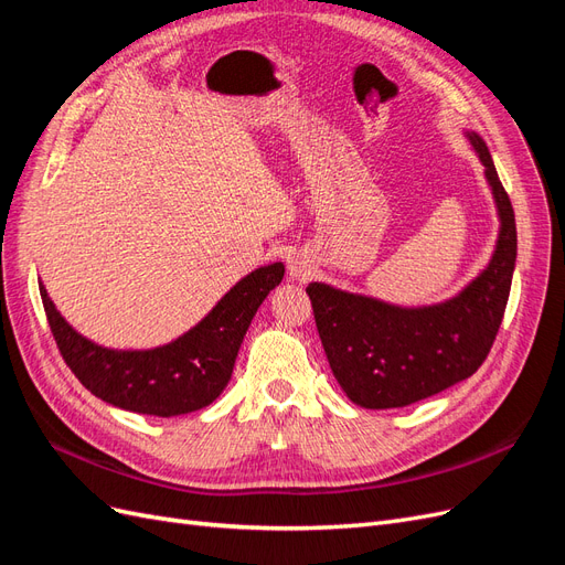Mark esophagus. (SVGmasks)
Instances as JSON below:
<instances>
[{"label":"esophagus","instance_id":"obj_1","mask_svg":"<svg viewBox=\"0 0 565 565\" xmlns=\"http://www.w3.org/2000/svg\"><path fill=\"white\" fill-rule=\"evenodd\" d=\"M289 278L292 280H297V282H303V280H309L311 278V264H309V259H306V256H292V259H289Z\"/></svg>","mask_w":565,"mask_h":565}]
</instances>
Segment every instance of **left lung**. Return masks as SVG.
<instances>
[{
	"label": "left lung",
	"mask_w": 565,
	"mask_h": 565,
	"mask_svg": "<svg viewBox=\"0 0 565 565\" xmlns=\"http://www.w3.org/2000/svg\"><path fill=\"white\" fill-rule=\"evenodd\" d=\"M465 136L486 169L500 231L488 266L461 292L429 306H398L324 282L306 287L334 380L361 407H405L471 377L502 324L516 221L486 141L476 131Z\"/></svg>",
	"instance_id": "obj_1"
}]
</instances>
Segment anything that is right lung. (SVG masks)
Instances as JSON below:
<instances>
[{
    "instance_id": "1",
    "label": "right lung",
    "mask_w": 565,
    "mask_h": 565,
    "mask_svg": "<svg viewBox=\"0 0 565 565\" xmlns=\"http://www.w3.org/2000/svg\"><path fill=\"white\" fill-rule=\"evenodd\" d=\"M282 276L280 262L252 270L195 328L143 351L96 344L61 316L42 282L40 295L63 361L84 388L129 413L177 417L207 407L226 388L249 322Z\"/></svg>"
}]
</instances>
